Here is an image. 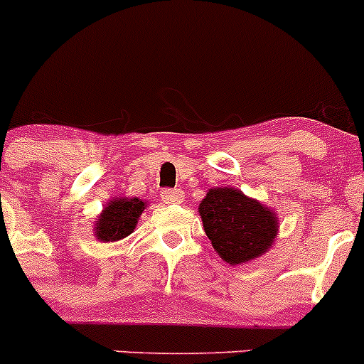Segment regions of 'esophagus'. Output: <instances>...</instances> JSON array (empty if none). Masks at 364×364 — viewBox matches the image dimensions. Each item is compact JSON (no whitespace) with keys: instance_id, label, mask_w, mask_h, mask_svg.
I'll use <instances>...</instances> for the list:
<instances>
[{"instance_id":"34e87169","label":"esophagus","mask_w":364,"mask_h":364,"mask_svg":"<svg viewBox=\"0 0 364 364\" xmlns=\"http://www.w3.org/2000/svg\"><path fill=\"white\" fill-rule=\"evenodd\" d=\"M161 199H164V203L167 204H179L183 203V199H185V193L181 192L179 188H165L164 192H161Z\"/></svg>"}]
</instances>
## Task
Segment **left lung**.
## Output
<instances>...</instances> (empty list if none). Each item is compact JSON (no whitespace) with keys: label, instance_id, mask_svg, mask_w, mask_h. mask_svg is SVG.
Returning a JSON list of instances; mask_svg holds the SVG:
<instances>
[{"label":"left lung","instance_id":"1","mask_svg":"<svg viewBox=\"0 0 364 364\" xmlns=\"http://www.w3.org/2000/svg\"><path fill=\"white\" fill-rule=\"evenodd\" d=\"M204 232L229 264L247 263L267 252L279 229L276 211L238 188H211L199 204Z\"/></svg>","mask_w":364,"mask_h":364}]
</instances>
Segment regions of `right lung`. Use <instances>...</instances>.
Returning <instances> with one entry per match:
<instances>
[{
	"label": "right lung",
	"mask_w": 364,
	"mask_h": 364,
	"mask_svg": "<svg viewBox=\"0 0 364 364\" xmlns=\"http://www.w3.org/2000/svg\"><path fill=\"white\" fill-rule=\"evenodd\" d=\"M146 206L147 204L139 197H121L110 200L96 220V238L100 242H117L129 236L135 231L136 222Z\"/></svg>",
	"instance_id": "obj_1"
}]
</instances>
